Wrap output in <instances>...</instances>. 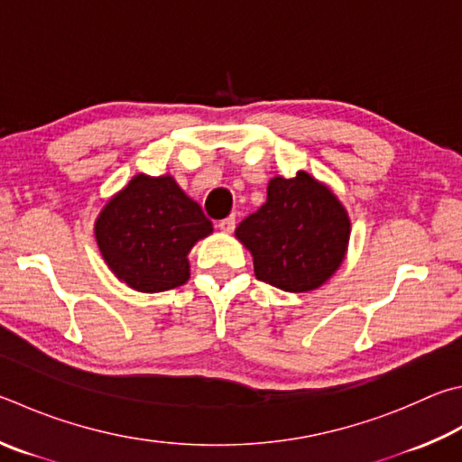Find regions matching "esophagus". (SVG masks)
<instances>
[{
	"mask_svg": "<svg viewBox=\"0 0 462 462\" xmlns=\"http://www.w3.org/2000/svg\"><path fill=\"white\" fill-rule=\"evenodd\" d=\"M217 228H220V232H224V234H232L234 228H236V217L234 216L224 217V220L217 224Z\"/></svg>",
	"mask_w": 462,
	"mask_h": 462,
	"instance_id": "34e87169",
	"label": "esophagus"
}]
</instances>
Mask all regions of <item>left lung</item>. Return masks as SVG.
I'll use <instances>...</instances> for the list:
<instances>
[{"mask_svg":"<svg viewBox=\"0 0 462 462\" xmlns=\"http://www.w3.org/2000/svg\"><path fill=\"white\" fill-rule=\"evenodd\" d=\"M234 234L253 254L256 279L287 292H309L339 271L351 220L329 186L297 171L289 180L274 175L266 202Z\"/></svg>","mask_w":462,"mask_h":462,"instance_id":"1","label":"left lung"}]
</instances>
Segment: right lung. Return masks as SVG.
Masks as SVG:
<instances>
[{"instance_id": "1", "label": "right lung", "mask_w": 462, "mask_h": 462, "mask_svg": "<svg viewBox=\"0 0 462 462\" xmlns=\"http://www.w3.org/2000/svg\"><path fill=\"white\" fill-rule=\"evenodd\" d=\"M212 232L202 208L170 173L133 175L95 220L100 256L116 279L139 292H162L188 282V254Z\"/></svg>"}]
</instances>
